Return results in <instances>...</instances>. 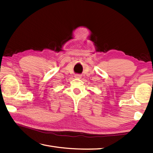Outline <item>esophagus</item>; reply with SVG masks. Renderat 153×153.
<instances>
[{
	"instance_id": "34e87169",
	"label": "esophagus",
	"mask_w": 153,
	"mask_h": 153,
	"mask_svg": "<svg viewBox=\"0 0 153 153\" xmlns=\"http://www.w3.org/2000/svg\"><path fill=\"white\" fill-rule=\"evenodd\" d=\"M74 77H75V78H76V79H80L81 76H80V75L76 74V75H75V76H74Z\"/></svg>"
}]
</instances>
